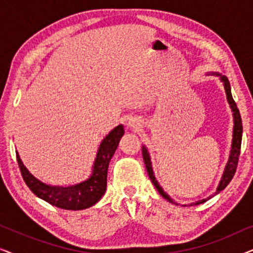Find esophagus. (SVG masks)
Listing matches in <instances>:
<instances>
[{"mask_svg":"<svg viewBox=\"0 0 253 253\" xmlns=\"http://www.w3.org/2000/svg\"><path fill=\"white\" fill-rule=\"evenodd\" d=\"M126 126L127 129L137 131L139 130V127L141 126V122L139 119H137V117H130V119L126 121Z\"/></svg>","mask_w":253,"mask_h":253,"instance_id":"esophagus-1","label":"esophagus"}]
</instances>
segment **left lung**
I'll return each mask as SVG.
<instances>
[{
  "mask_svg": "<svg viewBox=\"0 0 253 253\" xmlns=\"http://www.w3.org/2000/svg\"><path fill=\"white\" fill-rule=\"evenodd\" d=\"M207 75L216 76V77L220 78V81L222 82V84H223L224 91H226V95H227V101H228V103H229L231 113H233V119H234L233 139H231V148H230V152H229V158H228V162H227L226 167H224L223 174H222V176H221V179H220L219 184H217V188L215 190V192H214V195H211L210 197H207L206 199L197 200V202H195V203L189 204V206H195V205H199V204L205 203L206 200H209V199L212 198V197L217 195V193L222 191V190L226 188L228 184H229L231 178L234 177L235 171H236L237 164H238V157H240V152H241L242 132H243V126H242V120H241V115H240V110H238L236 103H235L234 99H233V95H231L230 83H229V81H228V78L226 77V76L221 75V74H219V72H209ZM141 152H143V158H144L145 166H146L147 174H148V176H150V179L152 181V183H153L155 189H157L159 193H160V195L164 197L165 199H167L169 203L176 204V205H178V204L176 203L175 200L168 195V193H166L164 191L162 186H160L159 182L157 181V178H155V175L153 172V168H152L151 155H150V153H148L147 147L145 146V145H143V147H141ZM183 206H186V205H183Z\"/></svg>",
  "mask_w": 253,
  "mask_h": 253,
  "instance_id": "8db88e82",
  "label": "left lung"
}]
</instances>
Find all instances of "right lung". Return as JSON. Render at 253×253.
<instances>
[{"mask_svg": "<svg viewBox=\"0 0 253 253\" xmlns=\"http://www.w3.org/2000/svg\"><path fill=\"white\" fill-rule=\"evenodd\" d=\"M124 134L122 124L114 127L101 140L92 166V172L85 181L72 185H51L37 178L24 166L18 152H16L20 171L26 185L37 197L58 209L79 211L88 209L101 199L107 188V171L110 159L115 153L121 138Z\"/></svg>", "mask_w": 253, "mask_h": 253, "instance_id": "obj_1", "label": "right lung"}]
</instances>
